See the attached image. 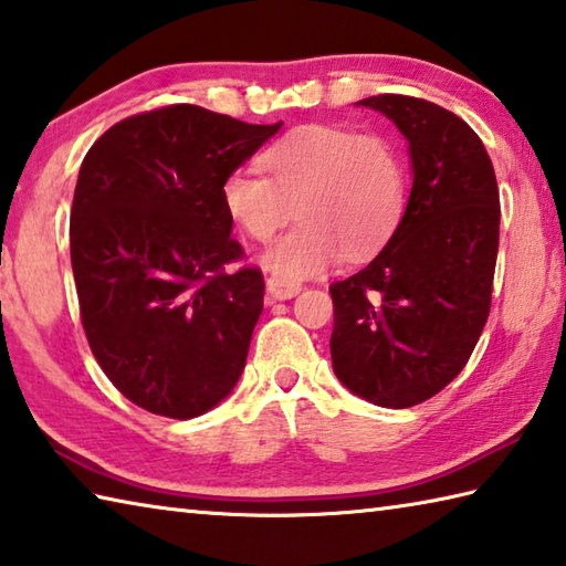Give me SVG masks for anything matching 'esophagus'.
Wrapping results in <instances>:
<instances>
[{"label": "esophagus", "instance_id": "1", "mask_svg": "<svg viewBox=\"0 0 566 566\" xmlns=\"http://www.w3.org/2000/svg\"><path fill=\"white\" fill-rule=\"evenodd\" d=\"M302 292V284L300 282H290V280H282V276H270L266 280V294L272 296V300H292Z\"/></svg>", "mask_w": 566, "mask_h": 566}]
</instances>
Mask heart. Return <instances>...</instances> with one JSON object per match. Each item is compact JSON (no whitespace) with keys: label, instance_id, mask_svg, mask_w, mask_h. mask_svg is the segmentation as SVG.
Listing matches in <instances>:
<instances>
[{"label":"heart","instance_id":"obj_1","mask_svg":"<svg viewBox=\"0 0 566 566\" xmlns=\"http://www.w3.org/2000/svg\"><path fill=\"white\" fill-rule=\"evenodd\" d=\"M264 172L242 168L222 182L224 210L252 240L266 242L262 264L284 280L324 272L342 250L368 254L394 234L406 210V170L394 143L346 126H302L272 143Z\"/></svg>","mask_w":566,"mask_h":566}]
</instances>
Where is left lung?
<instances>
[{
	"instance_id": "8db88e82",
	"label": "left lung",
	"mask_w": 566,
	"mask_h": 566,
	"mask_svg": "<svg viewBox=\"0 0 566 566\" xmlns=\"http://www.w3.org/2000/svg\"><path fill=\"white\" fill-rule=\"evenodd\" d=\"M396 123L413 185L386 248L328 286L332 364L352 394L381 408L433 398L462 371L485 328L500 242V192L485 146L430 101H358Z\"/></svg>"
}]
</instances>
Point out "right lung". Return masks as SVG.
Masks as SVG:
<instances>
[{
  "label": "right lung",
  "instance_id": "right-lung-1",
  "mask_svg": "<svg viewBox=\"0 0 566 566\" xmlns=\"http://www.w3.org/2000/svg\"><path fill=\"white\" fill-rule=\"evenodd\" d=\"M282 123L252 126L192 104L111 126L81 163L71 266L98 366L130 403L188 420L232 394L264 280L230 238L222 182Z\"/></svg>",
  "mask_w": 566,
  "mask_h": 566
}]
</instances>
